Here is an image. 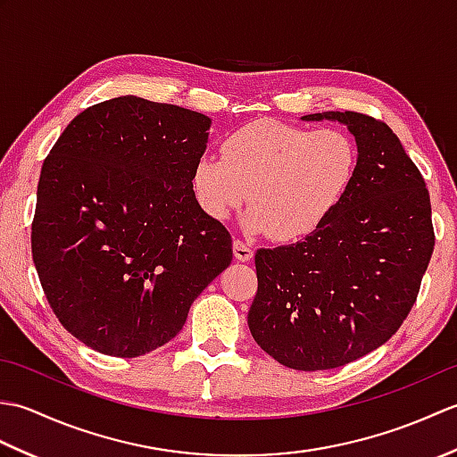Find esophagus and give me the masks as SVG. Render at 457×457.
Listing matches in <instances>:
<instances>
[{"mask_svg": "<svg viewBox=\"0 0 457 457\" xmlns=\"http://www.w3.org/2000/svg\"><path fill=\"white\" fill-rule=\"evenodd\" d=\"M234 255H236L237 261H244V263H245V261L253 259V249L245 245L241 239H236L234 241Z\"/></svg>", "mask_w": 457, "mask_h": 457, "instance_id": "obj_1", "label": "esophagus"}]
</instances>
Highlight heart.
<instances>
[{"mask_svg":"<svg viewBox=\"0 0 457 457\" xmlns=\"http://www.w3.org/2000/svg\"><path fill=\"white\" fill-rule=\"evenodd\" d=\"M221 159L202 154L192 187L202 210L226 221L247 202L245 228L298 241L322 226L357 177L359 147L342 129L259 120L221 141Z\"/></svg>","mask_w":457,"mask_h":457,"instance_id":"b5f03b06","label":"heart"}]
</instances>
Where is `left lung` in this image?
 I'll return each mask as SVG.
<instances>
[{
    "label": "left lung",
    "mask_w": 457,
    "mask_h": 457,
    "mask_svg": "<svg viewBox=\"0 0 457 457\" xmlns=\"http://www.w3.org/2000/svg\"><path fill=\"white\" fill-rule=\"evenodd\" d=\"M339 121L359 147L347 196L314 234L255 253L247 324L263 352L296 371L342 367L383 345L416 303L434 251L430 194L389 125L357 112Z\"/></svg>",
    "instance_id": "left-lung-1"
}]
</instances>
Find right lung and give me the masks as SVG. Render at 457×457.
I'll list each match as a JSON object with an SVG mask.
<instances>
[{
    "label": "right lung",
    "mask_w": 457,
    "mask_h": 457,
    "mask_svg": "<svg viewBox=\"0 0 457 457\" xmlns=\"http://www.w3.org/2000/svg\"><path fill=\"white\" fill-rule=\"evenodd\" d=\"M210 125L121 96L76 115L45 159L35 269L58 322L96 352L139 357L170 342L231 263L229 231L192 188Z\"/></svg>",
    "instance_id": "add662e5"
}]
</instances>
